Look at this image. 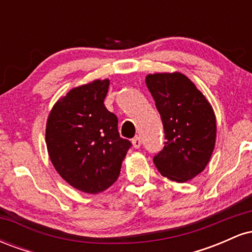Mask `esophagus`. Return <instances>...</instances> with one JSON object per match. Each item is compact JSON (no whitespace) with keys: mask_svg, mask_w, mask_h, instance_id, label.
<instances>
[{"mask_svg":"<svg viewBox=\"0 0 252 252\" xmlns=\"http://www.w3.org/2000/svg\"><path fill=\"white\" fill-rule=\"evenodd\" d=\"M141 144H142V141H141V138L138 137V136H136V137L132 138V146H134V148L138 149L141 147Z\"/></svg>","mask_w":252,"mask_h":252,"instance_id":"esophagus-1","label":"esophagus"}]
</instances>
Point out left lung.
Returning <instances> with one entry per match:
<instances>
[{
	"instance_id": "left-lung-1",
	"label": "left lung",
	"mask_w": 252,
	"mask_h": 252,
	"mask_svg": "<svg viewBox=\"0 0 252 252\" xmlns=\"http://www.w3.org/2000/svg\"><path fill=\"white\" fill-rule=\"evenodd\" d=\"M164 130L163 149L154 156L161 175L186 182L200 174L216 144L217 123L212 106L180 72L146 77Z\"/></svg>"
}]
</instances>
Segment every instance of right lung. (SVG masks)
<instances>
[{
  "instance_id": "1",
  "label": "right lung",
  "mask_w": 252,
  "mask_h": 252,
  "mask_svg": "<svg viewBox=\"0 0 252 252\" xmlns=\"http://www.w3.org/2000/svg\"><path fill=\"white\" fill-rule=\"evenodd\" d=\"M109 79L78 86L52 108L46 144L54 168L67 184L97 194L117 180L131 142L118 132L116 115L104 105Z\"/></svg>"
}]
</instances>
